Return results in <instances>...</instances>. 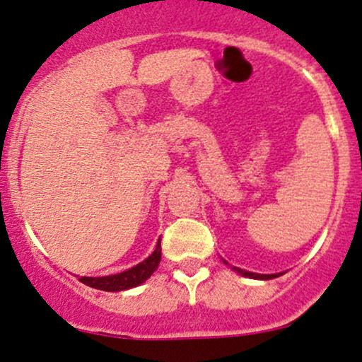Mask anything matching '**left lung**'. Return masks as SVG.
I'll use <instances>...</instances> for the list:
<instances>
[{
    "mask_svg": "<svg viewBox=\"0 0 362 362\" xmlns=\"http://www.w3.org/2000/svg\"><path fill=\"white\" fill-rule=\"evenodd\" d=\"M222 262H224L226 265H229V263H227L224 258H222ZM233 270L235 272V274L243 275V277H246V279H255V280H272V279H277V277H280V275L287 274V270L279 272V274H255V272H247V270L238 269V267H233Z\"/></svg>",
    "mask_w": 362,
    "mask_h": 362,
    "instance_id": "1",
    "label": "left lung"
}]
</instances>
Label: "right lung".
I'll list each match as a JSON object with an SVG mask.
<instances>
[{
  "label": "right lung",
  "mask_w": 362,
  "mask_h": 362,
  "mask_svg": "<svg viewBox=\"0 0 362 362\" xmlns=\"http://www.w3.org/2000/svg\"><path fill=\"white\" fill-rule=\"evenodd\" d=\"M160 263V241L157 243L156 251H153L150 257L141 262L140 265L133 267L123 274L111 275V277H82L80 282L85 286L92 287V289H99L105 292H119V291H128L133 287L140 286L147 280L153 272L157 270Z\"/></svg>",
  "instance_id": "add662e5"
}]
</instances>
